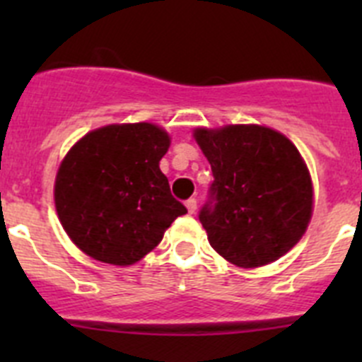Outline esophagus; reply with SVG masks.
Returning <instances> with one entry per match:
<instances>
[{
    "label": "esophagus",
    "instance_id": "34e87169",
    "mask_svg": "<svg viewBox=\"0 0 362 362\" xmlns=\"http://www.w3.org/2000/svg\"><path fill=\"white\" fill-rule=\"evenodd\" d=\"M185 204H187L188 214H196V210H197V201L194 199V197H190V199H188Z\"/></svg>",
    "mask_w": 362,
    "mask_h": 362
}]
</instances>
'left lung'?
Returning a JSON list of instances; mask_svg holds the SVG:
<instances>
[{"label": "left lung", "instance_id": "8db88e82", "mask_svg": "<svg viewBox=\"0 0 362 362\" xmlns=\"http://www.w3.org/2000/svg\"><path fill=\"white\" fill-rule=\"evenodd\" d=\"M212 166L199 212L214 250L235 267L274 263L297 245L313 209L312 177L288 137L259 124L196 129Z\"/></svg>", "mask_w": 362, "mask_h": 362}]
</instances>
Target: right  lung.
<instances>
[{
    "instance_id": "obj_1",
    "label": "right lung",
    "mask_w": 362,
    "mask_h": 362,
    "mask_svg": "<svg viewBox=\"0 0 362 362\" xmlns=\"http://www.w3.org/2000/svg\"><path fill=\"white\" fill-rule=\"evenodd\" d=\"M170 137L158 124H108L83 136L59 165L57 217L72 243L101 263L129 267L187 214L159 161Z\"/></svg>"
}]
</instances>
